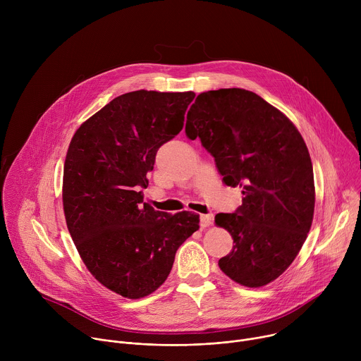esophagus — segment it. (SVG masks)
<instances>
[{
  "label": "esophagus",
  "mask_w": 361,
  "mask_h": 361,
  "mask_svg": "<svg viewBox=\"0 0 361 361\" xmlns=\"http://www.w3.org/2000/svg\"><path fill=\"white\" fill-rule=\"evenodd\" d=\"M213 220H214V216L213 214H201L200 216V227L201 228H207L213 224Z\"/></svg>",
  "instance_id": "34e87169"
}]
</instances>
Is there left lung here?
Instances as JSON below:
<instances>
[{"label": "left lung", "mask_w": 361, "mask_h": 361, "mask_svg": "<svg viewBox=\"0 0 361 361\" xmlns=\"http://www.w3.org/2000/svg\"><path fill=\"white\" fill-rule=\"evenodd\" d=\"M185 134L201 140L227 185L243 188L237 212L214 219L234 240L221 271L250 288L274 281L294 262L314 216L313 164L297 127L255 92L220 88L195 98Z\"/></svg>", "instance_id": "1"}]
</instances>
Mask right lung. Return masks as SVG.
I'll use <instances>...</instances> for the list:
<instances>
[{
    "label": "right lung",
    "mask_w": 361,
    "mask_h": 361,
    "mask_svg": "<svg viewBox=\"0 0 361 361\" xmlns=\"http://www.w3.org/2000/svg\"><path fill=\"white\" fill-rule=\"evenodd\" d=\"M192 91L123 94L84 121L64 163L66 223L82 263L97 281L131 300L169 277L178 247L200 216L156 212L142 202L157 149L184 126Z\"/></svg>",
    "instance_id": "obj_1"
}]
</instances>
